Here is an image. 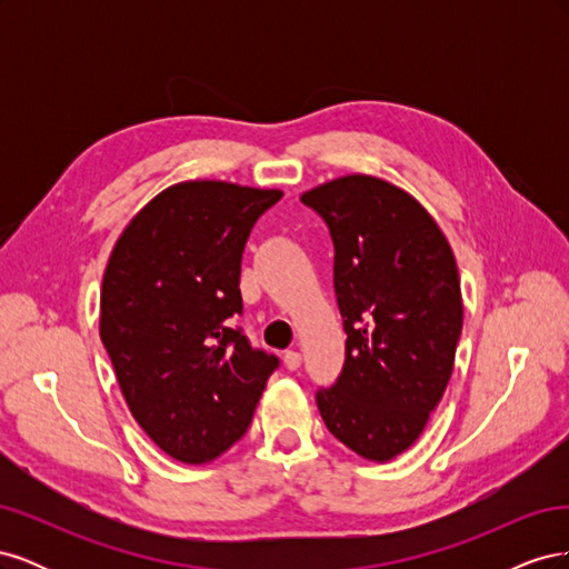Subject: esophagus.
Masks as SVG:
<instances>
[{"label": "esophagus", "mask_w": 569, "mask_h": 569, "mask_svg": "<svg viewBox=\"0 0 569 569\" xmlns=\"http://www.w3.org/2000/svg\"><path fill=\"white\" fill-rule=\"evenodd\" d=\"M282 360H284L287 370H299L301 368V353L299 351H287Z\"/></svg>", "instance_id": "1"}]
</instances>
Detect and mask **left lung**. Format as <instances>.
<instances>
[{
  "label": "left lung",
  "instance_id": "1",
  "mask_svg": "<svg viewBox=\"0 0 569 569\" xmlns=\"http://www.w3.org/2000/svg\"><path fill=\"white\" fill-rule=\"evenodd\" d=\"M330 228L335 291L347 332L339 380L316 401L353 453L387 462L429 422L456 363L462 295L449 239L389 180L341 176L301 194Z\"/></svg>",
  "mask_w": 569,
  "mask_h": 569
}]
</instances>
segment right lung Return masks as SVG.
<instances>
[{
  "mask_svg": "<svg viewBox=\"0 0 569 569\" xmlns=\"http://www.w3.org/2000/svg\"><path fill=\"white\" fill-rule=\"evenodd\" d=\"M282 189L226 180L166 187L116 239L99 337L123 399L163 453L203 465L242 439L278 358L234 330L253 222Z\"/></svg>",
  "mask_w": 569,
  "mask_h": 569,
  "instance_id": "obj_1",
  "label": "right lung"
}]
</instances>
